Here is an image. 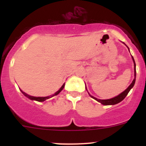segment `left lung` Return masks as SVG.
Masks as SVG:
<instances>
[{
	"label": "left lung",
	"mask_w": 146,
	"mask_h": 146,
	"mask_svg": "<svg viewBox=\"0 0 146 146\" xmlns=\"http://www.w3.org/2000/svg\"><path fill=\"white\" fill-rule=\"evenodd\" d=\"M123 44H124V43H123ZM125 45H126V44H125ZM127 48H129V47L127 46ZM132 60H133V64H134V78H133V81H132L131 83V85H129V86L128 87V88H126V89L125 90L123 91V92H122L121 93H120L119 95H117V96L114 97V98H111V99H108V100H100V99H98V98H95V97L92 96V95H91L90 94L89 92H88V94H89L90 96L92 98H93V99H95V100H97L98 102H100L102 104H103V105H114V104H118V103L120 102H121L122 100H123L125 98H126V95H128V93H129V91L131 90V88H133V86H134L135 82H136V63H135L134 58H133V56H132ZM85 89H86V90L88 91L86 86H85Z\"/></svg>",
	"instance_id": "1"
}]
</instances>
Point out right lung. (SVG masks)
Returning a JSON list of instances; mask_svg holds the SVG:
<instances>
[{
  "label": "right lung",
  "mask_w": 146,
  "mask_h": 146,
  "mask_svg": "<svg viewBox=\"0 0 146 146\" xmlns=\"http://www.w3.org/2000/svg\"><path fill=\"white\" fill-rule=\"evenodd\" d=\"M64 86H65V83H64V85H63L61 87V88H60V89L58 90L57 92H56L54 94V95H50V96H47V97H34V96H31V95H27V93H25V92H23V91L21 89H20V91L22 92V93H23V95H25V96L27 97V98H29V99L31 100H35V101H37V102H44V101L46 100L49 99V98H52V97L56 96V95H57L58 94H59L60 92L62 91V90L64 89Z\"/></svg>",
  "instance_id": "1"
}]
</instances>
